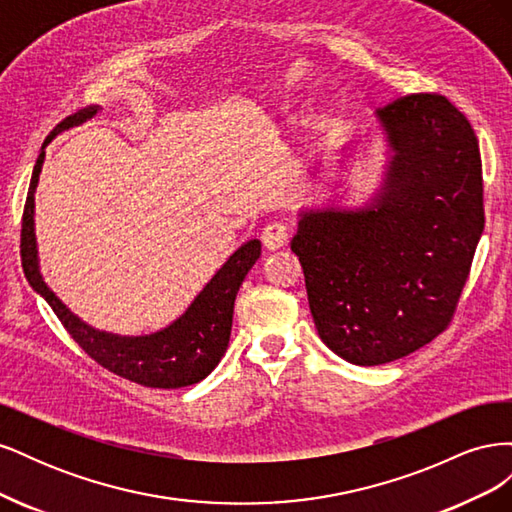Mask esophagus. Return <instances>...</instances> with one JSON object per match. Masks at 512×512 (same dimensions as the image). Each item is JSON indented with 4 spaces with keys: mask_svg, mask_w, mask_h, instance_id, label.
Listing matches in <instances>:
<instances>
[{
    "mask_svg": "<svg viewBox=\"0 0 512 512\" xmlns=\"http://www.w3.org/2000/svg\"><path fill=\"white\" fill-rule=\"evenodd\" d=\"M262 243H265L267 250L275 252L288 243V228L280 222H271L262 228Z\"/></svg>",
    "mask_w": 512,
    "mask_h": 512,
    "instance_id": "34e87169",
    "label": "esophagus"
}]
</instances>
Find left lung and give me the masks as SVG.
<instances>
[{"mask_svg": "<svg viewBox=\"0 0 512 512\" xmlns=\"http://www.w3.org/2000/svg\"><path fill=\"white\" fill-rule=\"evenodd\" d=\"M374 119L386 147L376 190L361 205L301 207L290 241L316 331L352 365L391 363L444 331L485 226L478 141L451 102L416 94Z\"/></svg>", "mask_w": 512, "mask_h": 512, "instance_id": "8db88e82", "label": "left lung"}]
</instances>
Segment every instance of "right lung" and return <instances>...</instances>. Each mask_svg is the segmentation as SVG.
<instances>
[{"mask_svg": "<svg viewBox=\"0 0 512 512\" xmlns=\"http://www.w3.org/2000/svg\"><path fill=\"white\" fill-rule=\"evenodd\" d=\"M100 111V106H89L85 111L64 119L42 145L23 211V271L29 286L51 305L74 342L104 369L136 384L151 386V389H181V386H190L207 378L224 356L230 339L237 292L245 280V275L250 273L256 260L260 258L262 245L258 239L245 241L213 273L211 280L196 294L194 301L185 307V312L160 331L145 335H119L100 331L76 316L49 288V284L44 282L40 271L36 239V190L46 158L44 147L59 132L81 126V123L94 119Z\"/></svg>", "mask_w": 512, "mask_h": 512, "instance_id": "1", "label": "right lung"}]
</instances>
